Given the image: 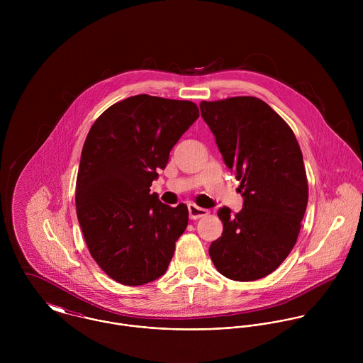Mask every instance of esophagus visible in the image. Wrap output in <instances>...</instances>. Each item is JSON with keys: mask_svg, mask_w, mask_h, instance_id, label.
<instances>
[{"mask_svg": "<svg viewBox=\"0 0 363 363\" xmlns=\"http://www.w3.org/2000/svg\"><path fill=\"white\" fill-rule=\"evenodd\" d=\"M189 213L191 219H200L203 216H207L208 211L206 208L199 207L196 204H189Z\"/></svg>", "mask_w": 363, "mask_h": 363, "instance_id": "esophagus-1", "label": "esophagus"}]
</instances>
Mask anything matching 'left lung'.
<instances>
[{
    "mask_svg": "<svg viewBox=\"0 0 363 363\" xmlns=\"http://www.w3.org/2000/svg\"><path fill=\"white\" fill-rule=\"evenodd\" d=\"M200 108L245 199L235 215L218 211L223 232L209 256L226 278L256 281L275 271L298 240L309 200L302 151L286 121L259 98L204 101Z\"/></svg>",
    "mask_w": 363,
    "mask_h": 363,
    "instance_id": "left-lung-1",
    "label": "left lung"
}]
</instances>
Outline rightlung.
<instances>
[{
    "label": "right lung",
    "instance_id": "add662e5",
    "mask_svg": "<svg viewBox=\"0 0 363 363\" xmlns=\"http://www.w3.org/2000/svg\"><path fill=\"white\" fill-rule=\"evenodd\" d=\"M199 116L190 101L137 95L106 108L88 133L77 176V216L91 256L123 285L163 275L187 228V206H166L150 187Z\"/></svg>",
    "mask_w": 363,
    "mask_h": 363
}]
</instances>
